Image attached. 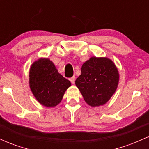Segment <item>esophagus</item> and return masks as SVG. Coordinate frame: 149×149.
<instances>
[{
  "mask_svg": "<svg viewBox=\"0 0 149 149\" xmlns=\"http://www.w3.org/2000/svg\"><path fill=\"white\" fill-rule=\"evenodd\" d=\"M69 80L71 81V83H75V76H73V77H71V78H70Z\"/></svg>",
  "mask_w": 149,
  "mask_h": 149,
  "instance_id": "obj_1",
  "label": "esophagus"
}]
</instances>
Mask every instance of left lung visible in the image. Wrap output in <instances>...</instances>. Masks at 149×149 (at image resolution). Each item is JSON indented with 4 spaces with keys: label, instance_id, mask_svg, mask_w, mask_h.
Instances as JSON below:
<instances>
[{
    "label": "left lung",
    "instance_id": "1",
    "mask_svg": "<svg viewBox=\"0 0 149 149\" xmlns=\"http://www.w3.org/2000/svg\"><path fill=\"white\" fill-rule=\"evenodd\" d=\"M118 80V71L111 59L94 57L83 64L76 85L87 104L99 107L110 100Z\"/></svg>",
    "mask_w": 149,
    "mask_h": 149
}]
</instances>
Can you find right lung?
<instances>
[{
	"instance_id": "obj_1",
	"label": "right lung",
	"mask_w": 149,
	"mask_h": 149,
	"mask_svg": "<svg viewBox=\"0 0 149 149\" xmlns=\"http://www.w3.org/2000/svg\"><path fill=\"white\" fill-rule=\"evenodd\" d=\"M30 88L39 103L47 107L57 106L71 82L60 73L48 59L41 58L31 65L29 72Z\"/></svg>"
}]
</instances>
